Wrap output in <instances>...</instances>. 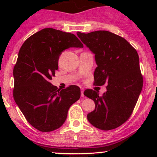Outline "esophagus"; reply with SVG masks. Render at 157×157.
Returning a JSON list of instances; mask_svg holds the SVG:
<instances>
[{
    "instance_id": "1",
    "label": "esophagus",
    "mask_w": 157,
    "mask_h": 157,
    "mask_svg": "<svg viewBox=\"0 0 157 157\" xmlns=\"http://www.w3.org/2000/svg\"><path fill=\"white\" fill-rule=\"evenodd\" d=\"M83 92H84V90L82 89H81V97H84V94H83Z\"/></svg>"
}]
</instances>
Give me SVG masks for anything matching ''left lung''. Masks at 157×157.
<instances>
[{
    "instance_id": "1",
    "label": "left lung",
    "mask_w": 157,
    "mask_h": 157,
    "mask_svg": "<svg viewBox=\"0 0 157 157\" xmlns=\"http://www.w3.org/2000/svg\"><path fill=\"white\" fill-rule=\"evenodd\" d=\"M77 35L95 55L97 67L94 85L108 84L102 96L92 89L84 91L95 103V109L88 113V120L100 130H112L128 120L141 93L143 78L137 52L125 39L112 32H77Z\"/></svg>"
}]
</instances>
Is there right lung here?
I'll return each instance as SVG.
<instances>
[{
    "label": "right lung",
    "mask_w": 157,
    "mask_h": 157,
    "mask_svg": "<svg viewBox=\"0 0 157 157\" xmlns=\"http://www.w3.org/2000/svg\"><path fill=\"white\" fill-rule=\"evenodd\" d=\"M83 45L74 34L46 28L22 45L13 69L14 100L30 125L42 132L59 128L70 106L80 97V89L69 86L60 90L49 82L58 68L60 55Z\"/></svg>",
    "instance_id": "add662e5"
}]
</instances>
